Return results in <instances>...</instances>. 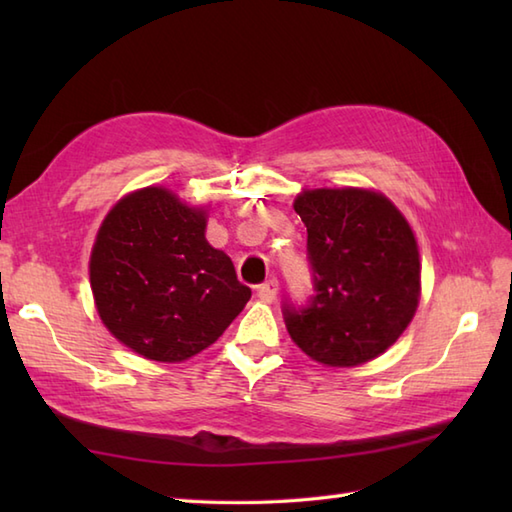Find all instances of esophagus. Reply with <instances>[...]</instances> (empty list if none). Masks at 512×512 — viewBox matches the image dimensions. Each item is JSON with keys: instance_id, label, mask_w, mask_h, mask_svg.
<instances>
[{"instance_id": "obj_1", "label": "esophagus", "mask_w": 512, "mask_h": 512, "mask_svg": "<svg viewBox=\"0 0 512 512\" xmlns=\"http://www.w3.org/2000/svg\"><path fill=\"white\" fill-rule=\"evenodd\" d=\"M277 292H279V281H277L275 277H270L268 281H264V284H259V286H257V295H259V299L266 301V303L275 301Z\"/></svg>"}]
</instances>
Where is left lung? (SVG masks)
<instances>
[{"instance_id": "obj_1", "label": "left lung", "mask_w": 512, "mask_h": 512, "mask_svg": "<svg viewBox=\"0 0 512 512\" xmlns=\"http://www.w3.org/2000/svg\"><path fill=\"white\" fill-rule=\"evenodd\" d=\"M314 295L284 299L286 328L303 352L330 367L383 354L405 332L420 297L418 246L387 198L363 189L301 193Z\"/></svg>"}]
</instances>
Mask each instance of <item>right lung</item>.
<instances>
[{
	"label": "right lung",
	"instance_id": "right-lung-1",
	"mask_svg": "<svg viewBox=\"0 0 512 512\" xmlns=\"http://www.w3.org/2000/svg\"><path fill=\"white\" fill-rule=\"evenodd\" d=\"M204 228L200 209L147 187L118 202L96 235V310L118 341L151 361L178 363L206 350L250 299Z\"/></svg>",
	"mask_w": 512,
	"mask_h": 512
}]
</instances>
